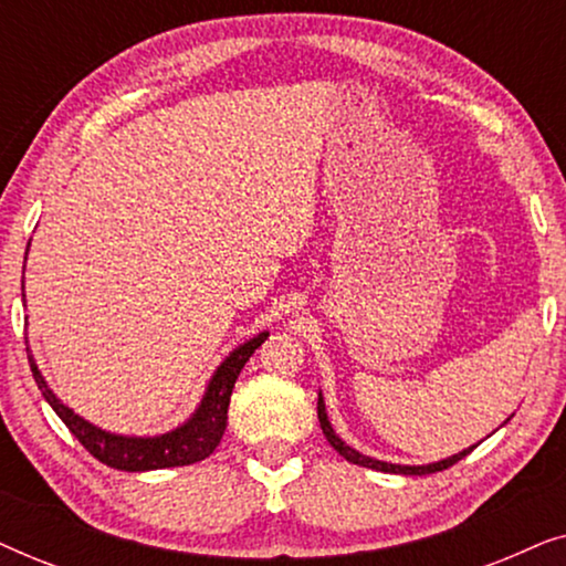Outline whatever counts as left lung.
Wrapping results in <instances>:
<instances>
[{"label":"left lung","instance_id":"left-lung-1","mask_svg":"<svg viewBox=\"0 0 566 566\" xmlns=\"http://www.w3.org/2000/svg\"><path fill=\"white\" fill-rule=\"evenodd\" d=\"M316 412H319V424L324 430V436H327L329 446L335 448V451L347 459L350 463H358V467H366V469H376V471H386V474H409V476H422V474H436V471H443L448 467H453V463H459L463 455L471 453L469 451H461L451 455V459L446 461H438V463H428V467H399V463H386V461H376V459H368V455H363L358 451H353L350 446H345L343 440L335 436V430H332V424L327 420V409H324V401H322V394H319V405H316Z\"/></svg>","mask_w":566,"mask_h":566}]
</instances>
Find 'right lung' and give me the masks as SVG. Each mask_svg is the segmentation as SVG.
Here are the masks:
<instances>
[{
  "instance_id": "add662e5",
  "label": "right lung",
  "mask_w": 566,
  "mask_h": 566,
  "mask_svg": "<svg viewBox=\"0 0 566 566\" xmlns=\"http://www.w3.org/2000/svg\"><path fill=\"white\" fill-rule=\"evenodd\" d=\"M30 247V244H28ZM25 289V285H22ZM25 298V293H22ZM268 339V332L252 337L250 343L239 345L234 353L229 355L227 360L221 363L219 370H216L211 384H208V391L196 415L190 417L182 428L172 432H165V436L157 438H126V436H113V432H105L82 420L80 415H74L72 409L61 405L56 394L49 389L45 378L38 370L33 355L28 350V363L30 370H33V378L38 389L45 397V401L53 407L72 436L80 440V443L87 448V451L95 455L97 461H103L105 467L120 469V471H149V469H169V467H190V463L203 461L216 451V446L221 443L223 430H227V412H229V399L231 389H234L237 376L242 374L244 363L250 360V355L258 350V347Z\"/></svg>"
}]
</instances>
